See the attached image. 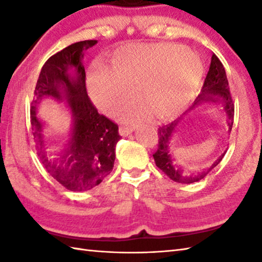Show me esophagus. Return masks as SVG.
I'll use <instances>...</instances> for the list:
<instances>
[{"label":"esophagus","instance_id":"esophagus-1","mask_svg":"<svg viewBox=\"0 0 262 262\" xmlns=\"http://www.w3.org/2000/svg\"><path fill=\"white\" fill-rule=\"evenodd\" d=\"M133 129H134V128L132 126H120V128H119V133H120V135L126 136L128 134H130Z\"/></svg>","mask_w":262,"mask_h":262}]
</instances>
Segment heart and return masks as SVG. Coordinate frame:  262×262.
<instances>
[{"instance_id": "obj_1", "label": "heart", "mask_w": 262, "mask_h": 262, "mask_svg": "<svg viewBox=\"0 0 262 262\" xmlns=\"http://www.w3.org/2000/svg\"><path fill=\"white\" fill-rule=\"evenodd\" d=\"M203 75L199 57L174 43H129L115 51L111 69L96 63L89 74V91L99 108L115 113L127 101L142 98L159 119H170L183 111L196 92ZM137 107L125 110L136 117Z\"/></svg>"}]
</instances>
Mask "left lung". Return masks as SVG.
<instances>
[{"label":"left lung","mask_w":262,"mask_h":262,"mask_svg":"<svg viewBox=\"0 0 262 262\" xmlns=\"http://www.w3.org/2000/svg\"><path fill=\"white\" fill-rule=\"evenodd\" d=\"M202 103L208 104H222L224 107L225 113L228 115V125L229 130L231 132L232 125H233V115H234V106L232 101L231 94H230L229 82L227 78V74H225V69L220 61L219 57L215 54L211 56L210 67L208 70V74L203 83L202 92L198 96V98L194 100V104L192 105L188 111H192L195 106L200 105ZM186 114V113H185ZM183 120V118H179L178 120H174L173 122L168 123V125H162L158 127V148L152 156L156 163V166L165 173L168 178L172 179L176 183L180 184H192L196 183V181L201 180L209 174V172L214 168L219 163L222 161L224 154L214 162L211 166L207 167L206 170L194 174H186L181 168L177 167L173 163L174 159L171 157L170 151V143L171 137L174 130L177 129V126L179 122Z\"/></svg>","instance_id":"1"}]
</instances>
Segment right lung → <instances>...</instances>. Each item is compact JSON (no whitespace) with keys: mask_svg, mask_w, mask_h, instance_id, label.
I'll list each match as a JSON object with an SVG mask.
<instances>
[{"mask_svg":"<svg viewBox=\"0 0 262 262\" xmlns=\"http://www.w3.org/2000/svg\"><path fill=\"white\" fill-rule=\"evenodd\" d=\"M96 43L78 41L52 55L42 66L30 110L38 156L48 173L73 192L94 188L112 172L115 147L121 137L117 123L98 113L86 92L83 53ZM47 96L60 101L64 96L74 118L69 148L53 161L47 156L42 124L35 115L36 104Z\"/></svg>","mask_w":262,"mask_h":262,"instance_id":"obj_1","label":"right lung"}]
</instances>
